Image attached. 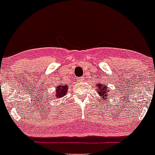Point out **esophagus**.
Wrapping results in <instances>:
<instances>
[{"instance_id":"obj_1","label":"esophagus","mask_w":155,"mask_h":155,"mask_svg":"<svg viewBox=\"0 0 155 155\" xmlns=\"http://www.w3.org/2000/svg\"><path fill=\"white\" fill-rule=\"evenodd\" d=\"M82 80H83V79H81V80H80V81H82Z\"/></svg>"}]
</instances>
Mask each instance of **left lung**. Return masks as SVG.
I'll use <instances>...</instances> for the list:
<instances>
[{
  "mask_svg": "<svg viewBox=\"0 0 155 155\" xmlns=\"http://www.w3.org/2000/svg\"><path fill=\"white\" fill-rule=\"evenodd\" d=\"M96 87H97L98 94L100 96V97H99V100H101V99H106L107 101V96L109 95V93H110V90L107 87V85H104V84H98L96 85ZM110 94H111V93H110Z\"/></svg>",
  "mask_w": 155,
  "mask_h": 155,
  "instance_id": "left-lung-1",
  "label": "left lung"
}]
</instances>
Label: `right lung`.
I'll use <instances>...</instances> for the list:
<instances>
[{"label":"right lung","mask_w":155,"mask_h":155,"mask_svg":"<svg viewBox=\"0 0 155 155\" xmlns=\"http://www.w3.org/2000/svg\"><path fill=\"white\" fill-rule=\"evenodd\" d=\"M68 85L67 84H59L56 86V92H55V96L57 98H62L66 95L67 91L68 90Z\"/></svg>","instance_id":"add662e5"}]
</instances>
